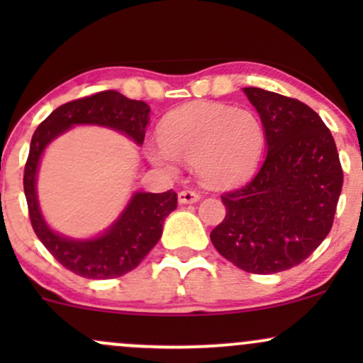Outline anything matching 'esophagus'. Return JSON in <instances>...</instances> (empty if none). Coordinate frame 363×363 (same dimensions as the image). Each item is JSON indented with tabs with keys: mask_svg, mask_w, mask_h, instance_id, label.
<instances>
[{
	"mask_svg": "<svg viewBox=\"0 0 363 363\" xmlns=\"http://www.w3.org/2000/svg\"><path fill=\"white\" fill-rule=\"evenodd\" d=\"M177 199L181 205H193V203L199 201V194L196 193V191H191V189H184L181 191V193L177 194Z\"/></svg>",
	"mask_w": 363,
	"mask_h": 363,
	"instance_id": "esophagus-1",
	"label": "esophagus"
}]
</instances>
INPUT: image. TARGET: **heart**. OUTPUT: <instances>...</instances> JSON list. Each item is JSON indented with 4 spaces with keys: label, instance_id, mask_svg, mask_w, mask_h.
Masks as SVG:
<instances>
[{
    "label": "heart",
    "instance_id": "1",
    "mask_svg": "<svg viewBox=\"0 0 363 363\" xmlns=\"http://www.w3.org/2000/svg\"><path fill=\"white\" fill-rule=\"evenodd\" d=\"M160 143H150L147 157L165 172L179 160L194 164L196 174L211 187L242 184L256 172L264 150V128L247 109L225 104H191L162 119Z\"/></svg>",
    "mask_w": 363,
    "mask_h": 363
}]
</instances>
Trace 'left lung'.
<instances>
[{"instance_id":"1","label":"left lung","mask_w":363,"mask_h":363,"mask_svg":"<svg viewBox=\"0 0 363 363\" xmlns=\"http://www.w3.org/2000/svg\"><path fill=\"white\" fill-rule=\"evenodd\" d=\"M242 90L259 114L268 153L251 182L222 196L227 213L210 239L244 272L280 273L326 239L343 170L331 131L309 106L256 86Z\"/></svg>"}]
</instances>
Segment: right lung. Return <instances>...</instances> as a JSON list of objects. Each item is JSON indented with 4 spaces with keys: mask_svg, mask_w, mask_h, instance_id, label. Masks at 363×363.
<instances>
[{
    "mask_svg": "<svg viewBox=\"0 0 363 363\" xmlns=\"http://www.w3.org/2000/svg\"><path fill=\"white\" fill-rule=\"evenodd\" d=\"M148 121L147 102L131 101L119 91L107 90L57 107L32 136L23 174L32 227L45 249L74 274L107 280L135 269L160 240L165 218L177 208V194L172 189L167 193L135 191L118 218L101 234L91 237L60 234L44 218L37 196V174L45 148L74 126L112 129L141 147Z\"/></svg>",
    "mask_w": 363,
    "mask_h": 363,
    "instance_id": "add662e5",
    "label": "right lung"
}]
</instances>
